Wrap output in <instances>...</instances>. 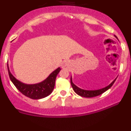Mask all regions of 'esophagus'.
I'll use <instances>...</instances> for the list:
<instances>
[{"instance_id":"1","label":"esophagus","mask_w":131,"mask_h":131,"mask_svg":"<svg viewBox=\"0 0 131 131\" xmlns=\"http://www.w3.org/2000/svg\"><path fill=\"white\" fill-rule=\"evenodd\" d=\"M66 62H64V63H63V64H62V68H64V67H66Z\"/></svg>"}]
</instances>
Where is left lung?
I'll return each instance as SVG.
<instances>
[{"instance_id": "left-lung-1", "label": "left lung", "mask_w": 131, "mask_h": 131, "mask_svg": "<svg viewBox=\"0 0 131 131\" xmlns=\"http://www.w3.org/2000/svg\"><path fill=\"white\" fill-rule=\"evenodd\" d=\"M115 79L110 84H109L108 86H106L105 88H103V89H99V90H95V91H86V90H83V89H80V88L77 87L76 85L73 83L72 79H71V84L72 86L73 89V91L75 92L76 94H77L78 95L81 96L82 97H85V98H92V97L97 96H99L102 94H103L104 92H106V91H107L110 88H111L112 86V85L113 84V83H115Z\"/></svg>"}]
</instances>
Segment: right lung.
Returning <instances> with one entry per match:
<instances>
[{
  "instance_id": "1",
  "label": "right lung",
  "mask_w": 131,
  "mask_h": 131,
  "mask_svg": "<svg viewBox=\"0 0 131 131\" xmlns=\"http://www.w3.org/2000/svg\"><path fill=\"white\" fill-rule=\"evenodd\" d=\"M7 66H8V75L10 80L14 84L15 86L17 88V89L25 96L35 100L45 98L52 93L55 86L56 76L61 70L60 68L56 69L45 81L41 83L34 84H26L16 79L10 73L8 64H7Z\"/></svg>"
}]
</instances>
